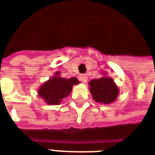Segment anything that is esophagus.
Returning a JSON list of instances; mask_svg holds the SVG:
<instances>
[{"label": "esophagus", "instance_id": "1", "mask_svg": "<svg viewBox=\"0 0 155 155\" xmlns=\"http://www.w3.org/2000/svg\"><path fill=\"white\" fill-rule=\"evenodd\" d=\"M80 80H81V81L86 83L87 81V74H81L80 75Z\"/></svg>", "mask_w": 155, "mask_h": 155}]
</instances>
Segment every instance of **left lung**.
<instances>
[{
    "instance_id": "8db88e82",
    "label": "left lung",
    "mask_w": 155,
    "mask_h": 155,
    "mask_svg": "<svg viewBox=\"0 0 155 155\" xmlns=\"http://www.w3.org/2000/svg\"><path fill=\"white\" fill-rule=\"evenodd\" d=\"M90 93L96 102L104 104H110L117 99L119 90L112 78L104 76L92 80L89 82Z\"/></svg>"
}]
</instances>
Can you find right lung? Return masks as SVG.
Segmentation results:
<instances>
[{"label": "right lung", "instance_id": "right-lung-1", "mask_svg": "<svg viewBox=\"0 0 155 155\" xmlns=\"http://www.w3.org/2000/svg\"><path fill=\"white\" fill-rule=\"evenodd\" d=\"M60 72H56L55 76L45 82L38 93L42 99L48 104H59L61 100L69 95L72 91L73 86L79 84L76 78L69 79L59 76Z\"/></svg>", "mask_w": 155, "mask_h": 155}]
</instances>
